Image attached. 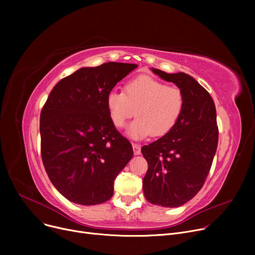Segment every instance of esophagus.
Listing matches in <instances>:
<instances>
[{
    "instance_id": "esophagus-1",
    "label": "esophagus",
    "mask_w": 255,
    "mask_h": 255,
    "mask_svg": "<svg viewBox=\"0 0 255 255\" xmlns=\"http://www.w3.org/2000/svg\"><path fill=\"white\" fill-rule=\"evenodd\" d=\"M132 148H133V152H134V155H139L140 154L141 146L139 144L132 143Z\"/></svg>"
}]
</instances>
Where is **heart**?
<instances>
[{
    "label": "heart",
    "instance_id": "obj_1",
    "mask_svg": "<svg viewBox=\"0 0 255 255\" xmlns=\"http://www.w3.org/2000/svg\"><path fill=\"white\" fill-rule=\"evenodd\" d=\"M185 106L184 93L155 77L140 75L127 82L123 92L111 91L106 109L113 124L122 128L134 115L127 134L133 139L162 136L176 126Z\"/></svg>",
    "mask_w": 255,
    "mask_h": 255
}]
</instances>
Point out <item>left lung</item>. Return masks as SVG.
Instances as JSON below:
<instances>
[{"label":"left lung","mask_w":255,"mask_h":255,"mask_svg":"<svg viewBox=\"0 0 255 255\" xmlns=\"http://www.w3.org/2000/svg\"><path fill=\"white\" fill-rule=\"evenodd\" d=\"M152 71L184 93L185 106L175 127L141 148L148 162L142 189L151 204L176 208L192 199L207 179L218 144L216 107L192 76Z\"/></svg>","instance_id":"left-lung-1"}]
</instances>
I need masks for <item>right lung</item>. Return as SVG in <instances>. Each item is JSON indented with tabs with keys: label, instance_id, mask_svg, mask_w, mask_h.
I'll use <instances>...</instances> for the list:
<instances>
[{
	"label": "right lung",
	"instance_id": "1",
	"mask_svg": "<svg viewBox=\"0 0 255 255\" xmlns=\"http://www.w3.org/2000/svg\"><path fill=\"white\" fill-rule=\"evenodd\" d=\"M136 67L109 62L80 68L55 86L40 114L44 168L74 204L109 200L117 176L133 156L131 143L111 121L106 96Z\"/></svg>",
	"mask_w": 255,
	"mask_h": 255
}]
</instances>
